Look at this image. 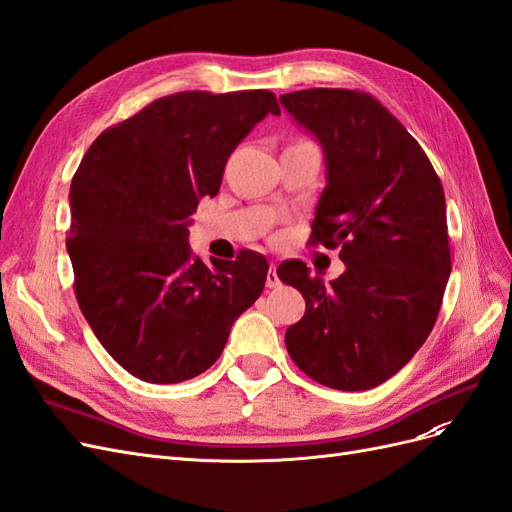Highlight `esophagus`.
<instances>
[{"instance_id": "obj_1", "label": "esophagus", "mask_w": 512, "mask_h": 512, "mask_svg": "<svg viewBox=\"0 0 512 512\" xmlns=\"http://www.w3.org/2000/svg\"><path fill=\"white\" fill-rule=\"evenodd\" d=\"M280 284H282V282H280V277H277V267H275V262H271L269 273H267V288H277Z\"/></svg>"}]
</instances>
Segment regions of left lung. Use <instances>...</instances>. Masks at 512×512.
Returning a JSON list of instances; mask_svg holds the SVG:
<instances>
[{"label": "left lung", "mask_w": 512, "mask_h": 512, "mask_svg": "<svg viewBox=\"0 0 512 512\" xmlns=\"http://www.w3.org/2000/svg\"><path fill=\"white\" fill-rule=\"evenodd\" d=\"M280 102L327 164L309 243L339 247L346 265L331 284L303 262L277 267L305 299L286 348L329 389H374L412 359L440 312L451 275L442 183L414 136L365 91L318 87Z\"/></svg>", "instance_id": "left-lung-1"}]
</instances>
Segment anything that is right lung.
Masks as SVG:
<instances>
[{
	"instance_id": "obj_1",
	"label": "right lung",
	"mask_w": 512,
	"mask_h": 512,
	"mask_svg": "<svg viewBox=\"0 0 512 512\" xmlns=\"http://www.w3.org/2000/svg\"><path fill=\"white\" fill-rule=\"evenodd\" d=\"M280 104L267 89L179 91L104 130L70 185L74 292L106 352L134 378L207 371L265 288L269 262L192 254L198 200L220 192L230 153Z\"/></svg>"
}]
</instances>
